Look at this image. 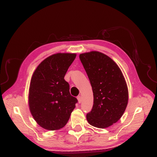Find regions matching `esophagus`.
Returning a JSON list of instances; mask_svg holds the SVG:
<instances>
[{
	"instance_id": "1",
	"label": "esophagus",
	"mask_w": 157,
	"mask_h": 157,
	"mask_svg": "<svg viewBox=\"0 0 157 157\" xmlns=\"http://www.w3.org/2000/svg\"><path fill=\"white\" fill-rule=\"evenodd\" d=\"M77 98H78V102H79V103H81V101H82V98H81V97L80 95H79V96H78V97H77Z\"/></svg>"
}]
</instances>
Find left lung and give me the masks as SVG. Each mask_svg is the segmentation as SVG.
I'll return each instance as SVG.
<instances>
[{"label":"left lung","instance_id":"1","mask_svg":"<svg viewBox=\"0 0 157 157\" xmlns=\"http://www.w3.org/2000/svg\"><path fill=\"white\" fill-rule=\"evenodd\" d=\"M94 94V105L87 113L90 125L104 128L117 122L128 104V88L117 64L101 52L79 55Z\"/></svg>","mask_w":157,"mask_h":157}]
</instances>
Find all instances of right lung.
Wrapping results in <instances>:
<instances>
[{"label": "right lung", "mask_w": 157, "mask_h": 157, "mask_svg": "<svg viewBox=\"0 0 157 157\" xmlns=\"http://www.w3.org/2000/svg\"><path fill=\"white\" fill-rule=\"evenodd\" d=\"M74 53H56L41 62L33 74L29 95L30 111L36 121L46 130L63 127L78 100L64 79L75 59Z\"/></svg>", "instance_id": "obj_1"}]
</instances>
